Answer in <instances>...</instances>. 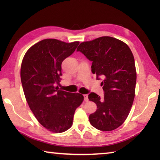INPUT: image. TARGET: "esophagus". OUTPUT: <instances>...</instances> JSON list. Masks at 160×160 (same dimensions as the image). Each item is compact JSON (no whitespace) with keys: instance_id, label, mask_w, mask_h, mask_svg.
Returning a JSON list of instances; mask_svg holds the SVG:
<instances>
[{"instance_id":"esophagus-1","label":"esophagus","mask_w":160,"mask_h":160,"mask_svg":"<svg viewBox=\"0 0 160 160\" xmlns=\"http://www.w3.org/2000/svg\"><path fill=\"white\" fill-rule=\"evenodd\" d=\"M83 96H84V101L87 102V101H88V95H87V94H84Z\"/></svg>"}]
</instances>
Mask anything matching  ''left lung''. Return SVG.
Listing matches in <instances>:
<instances>
[{"instance_id":"1","label":"left lung","mask_w":160,"mask_h":160,"mask_svg":"<svg viewBox=\"0 0 160 160\" xmlns=\"http://www.w3.org/2000/svg\"><path fill=\"white\" fill-rule=\"evenodd\" d=\"M92 62L91 71L103 79L104 98L91 93L88 98L97 105L89 122L100 131H111L124 123L135 98L136 70L128 46L110 36L80 43L77 49Z\"/></svg>"}]
</instances>
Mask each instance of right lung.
Here are the masks:
<instances>
[{"label": "right lung", "instance_id": "add662e5", "mask_svg": "<svg viewBox=\"0 0 160 160\" xmlns=\"http://www.w3.org/2000/svg\"><path fill=\"white\" fill-rule=\"evenodd\" d=\"M79 42L67 43L45 39L28 49L24 56L20 78L30 109L44 127L62 132L73 124L75 111L84 96L60 89L62 61L72 54Z\"/></svg>", "mask_w": 160, "mask_h": 160}]
</instances>
